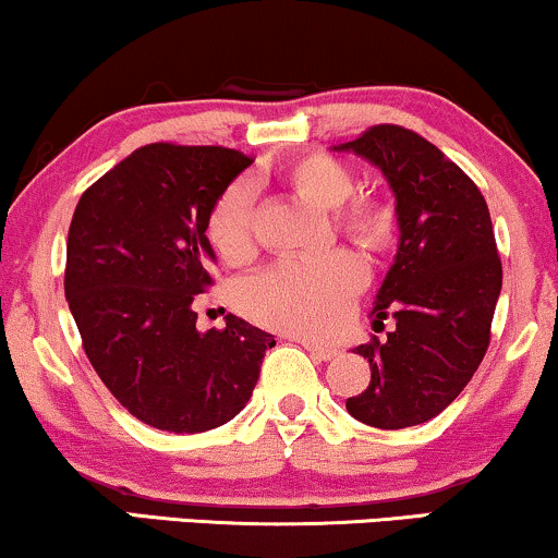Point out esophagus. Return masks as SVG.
Here are the masks:
<instances>
[{"label": "esophagus", "instance_id": "esophagus-1", "mask_svg": "<svg viewBox=\"0 0 558 558\" xmlns=\"http://www.w3.org/2000/svg\"><path fill=\"white\" fill-rule=\"evenodd\" d=\"M299 343L306 348L308 355H312L314 361H330V359H335V355H338V348L319 345V343H314V340H299Z\"/></svg>", "mask_w": 558, "mask_h": 558}]
</instances>
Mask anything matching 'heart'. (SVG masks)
Returning a JSON list of instances; mask_svg holds the SVG:
<instances>
[{
    "label": "heart",
    "mask_w": 558,
    "mask_h": 558,
    "mask_svg": "<svg viewBox=\"0 0 558 558\" xmlns=\"http://www.w3.org/2000/svg\"><path fill=\"white\" fill-rule=\"evenodd\" d=\"M283 179L293 192L322 210H335L332 223L340 236L366 250H379L392 231V215L379 199L351 197L355 171L330 153H306L283 166ZM257 192L241 179L220 194L207 218V239L231 265L252 259ZM366 283L364 262L353 252L335 250L312 259H286L270 270L244 280L236 301L246 317L272 330L330 338L345 325L355 293Z\"/></svg>",
    "instance_id": "b5f03b06"
}]
</instances>
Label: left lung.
I'll return each instance as SVG.
<instances>
[{
  "label": "left lung",
  "mask_w": 558,
  "mask_h": 558,
  "mask_svg": "<svg viewBox=\"0 0 558 558\" xmlns=\"http://www.w3.org/2000/svg\"><path fill=\"white\" fill-rule=\"evenodd\" d=\"M335 150L381 169L400 226L398 254L372 308L374 330H385L387 317L395 327L355 348L372 381L345 408L374 428L418 426L465 389L492 340L501 291L492 215L473 179L405 126H368Z\"/></svg>",
  "instance_id": "obj_1"
}]
</instances>
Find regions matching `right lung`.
<instances>
[{"label": "right lung", "instance_id": "obj_1", "mask_svg": "<svg viewBox=\"0 0 558 558\" xmlns=\"http://www.w3.org/2000/svg\"><path fill=\"white\" fill-rule=\"evenodd\" d=\"M252 158L220 145L153 143L80 197L66 236L64 296L85 355L143 424L173 434L223 426L252 398L270 332L228 314L197 330L213 286L207 218Z\"/></svg>", "mask_w": 558, "mask_h": 558}]
</instances>
